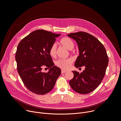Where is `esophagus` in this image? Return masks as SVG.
<instances>
[{"mask_svg":"<svg viewBox=\"0 0 121 121\" xmlns=\"http://www.w3.org/2000/svg\"><path fill=\"white\" fill-rule=\"evenodd\" d=\"M66 72V71L64 70H61V72L62 74V73H65Z\"/></svg>","mask_w":121,"mask_h":121,"instance_id":"obj_1","label":"esophagus"}]
</instances>
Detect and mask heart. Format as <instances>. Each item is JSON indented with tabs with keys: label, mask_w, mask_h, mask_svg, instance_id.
<instances>
[{
	"label": "heart",
	"mask_w": 121,
	"mask_h": 121,
	"mask_svg": "<svg viewBox=\"0 0 121 121\" xmlns=\"http://www.w3.org/2000/svg\"><path fill=\"white\" fill-rule=\"evenodd\" d=\"M60 44L65 48L69 50H71L74 47V43L72 40L68 37H64L60 41ZM50 55L52 57H54L56 55V46L53 45L49 50ZM71 60H60L56 62V65L63 69H67L70 67Z\"/></svg>",
	"instance_id": "1"
}]
</instances>
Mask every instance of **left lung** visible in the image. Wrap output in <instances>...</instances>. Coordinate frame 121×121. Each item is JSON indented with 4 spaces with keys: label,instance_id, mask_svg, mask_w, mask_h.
<instances>
[{
    "label": "left lung",
    "instance_id": "left-lung-1",
    "mask_svg": "<svg viewBox=\"0 0 121 121\" xmlns=\"http://www.w3.org/2000/svg\"><path fill=\"white\" fill-rule=\"evenodd\" d=\"M67 36L75 40L78 46L79 56L74 66L85 67L80 73L72 71L74 77L69 85L79 94H89L98 87L105 76L108 64L106 50L98 39L88 33L80 31Z\"/></svg>",
    "mask_w": 121,
    "mask_h": 121
}]
</instances>
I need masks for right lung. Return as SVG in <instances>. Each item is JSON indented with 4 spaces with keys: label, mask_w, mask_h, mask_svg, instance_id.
Here are the masks:
<instances>
[{
    "label": "right lung",
    "mask_w": 121,
    "mask_h": 121,
    "mask_svg": "<svg viewBox=\"0 0 121 121\" xmlns=\"http://www.w3.org/2000/svg\"><path fill=\"white\" fill-rule=\"evenodd\" d=\"M60 34L43 30L34 31L19 43L15 59L17 70L26 87L32 93L45 95L52 90L61 74L54 66L49 50ZM50 68L47 73L41 70L44 66Z\"/></svg>",
    "instance_id": "add662e5"
}]
</instances>
